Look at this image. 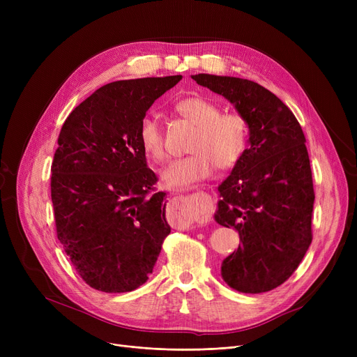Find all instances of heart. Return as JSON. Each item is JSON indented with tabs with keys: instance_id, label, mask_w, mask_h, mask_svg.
<instances>
[{
	"instance_id": "obj_1",
	"label": "heart",
	"mask_w": 357,
	"mask_h": 357,
	"mask_svg": "<svg viewBox=\"0 0 357 357\" xmlns=\"http://www.w3.org/2000/svg\"><path fill=\"white\" fill-rule=\"evenodd\" d=\"M175 111L195 124L190 140L191 155L169 165L162 179L174 188H183L213 175L214 166L221 171L234 167L248 152L249 124L234 111H220L211 100L192 96L175 104ZM137 139L147 158L165 162L167 158L163 131L158 120L144 116L139 124Z\"/></svg>"
}]
</instances>
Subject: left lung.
Wrapping results in <instances>:
<instances>
[{
    "instance_id": "8db88e82",
    "label": "left lung",
    "mask_w": 357,
    "mask_h": 357,
    "mask_svg": "<svg viewBox=\"0 0 357 357\" xmlns=\"http://www.w3.org/2000/svg\"><path fill=\"white\" fill-rule=\"evenodd\" d=\"M234 104L249 124V149L220 186L215 221L238 231L241 245L224 259L221 276L245 294L282 285L312 241L314 186L304 131L275 93L241 78L198 73Z\"/></svg>"
}]
</instances>
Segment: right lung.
<instances>
[{"label":"right lung","instance_id":"obj_1","mask_svg":"<svg viewBox=\"0 0 357 357\" xmlns=\"http://www.w3.org/2000/svg\"><path fill=\"white\" fill-rule=\"evenodd\" d=\"M182 79L107 84L75 108L58 139L50 191L56 234L91 288L130 292L149 279L171 233L165 192L137 139L146 111Z\"/></svg>","mask_w":357,"mask_h":357}]
</instances>
